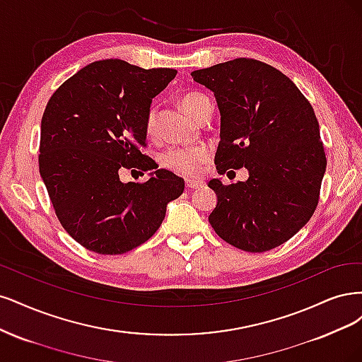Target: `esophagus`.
<instances>
[{
	"mask_svg": "<svg viewBox=\"0 0 362 362\" xmlns=\"http://www.w3.org/2000/svg\"><path fill=\"white\" fill-rule=\"evenodd\" d=\"M202 183H203V182H200V180H186V182H185L186 188H188V189H197L198 186H202Z\"/></svg>",
	"mask_w": 362,
	"mask_h": 362,
	"instance_id": "34e87169",
	"label": "esophagus"
}]
</instances>
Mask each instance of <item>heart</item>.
Returning a JSON list of instances; mask_svg holds the SVG:
<instances>
[{"mask_svg":"<svg viewBox=\"0 0 362 362\" xmlns=\"http://www.w3.org/2000/svg\"><path fill=\"white\" fill-rule=\"evenodd\" d=\"M207 96L202 93H188L180 99V107L195 119L202 103ZM146 132L148 136L156 135V114L151 110L146 120ZM211 158V148L207 146L195 147H170L160 155V164L167 170L185 177H195L200 174L204 162Z\"/></svg>","mask_w":362,"mask_h":362,"instance_id":"obj_1","label":"heart"}]
</instances>
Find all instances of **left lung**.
<instances>
[{"mask_svg": "<svg viewBox=\"0 0 362 362\" xmlns=\"http://www.w3.org/2000/svg\"><path fill=\"white\" fill-rule=\"evenodd\" d=\"M191 75L218 103V174L243 167L250 174L231 185L209 182L218 197L209 223L239 250L279 247L308 223L319 203L326 156L313 107L293 81L252 58Z\"/></svg>", "mask_w": 362, "mask_h": 362, "instance_id": "left-lung-1", "label": "left lung"}]
</instances>
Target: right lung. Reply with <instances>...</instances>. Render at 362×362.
I'll list each match as a JSON object with an SVG mask.
<instances>
[{
	"instance_id": "obj_1",
	"label": "right lung",
	"mask_w": 362,
	"mask_h": 362,
	"mask_svg": "<svg viewBox=\"0 0 362 362\" xmlns=\"http://www.w3.org/2000/svg\"><path fill=\"white\" fill-rule=\"evenodd\" d=\"M176 75L110 58L81 69L46 105L40 176L62 226L84 248L115 255L139 247L182 195L183 179L164 168L144 183L120 180L124 168H158L139 147L151 99Z\"/></svg>"
}]
</instances>
